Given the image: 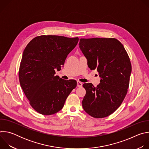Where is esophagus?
Returning a JSON list of instances; mask_svg holds the SVG:
<instances>
[{"label":"esophagus","mask_w":149,"mask_h":149,"mask_svg":"<svg viewBox=\"0 0 149 149\" xmlns=\"http://www.w3.org/2000/svg\"><path fill=\"white\" fill-rule=\"evenodd\" d=\"M82 86V83L79 81H77V87H81Z\"/></svg>","instance_id":"1"}]
</instances>
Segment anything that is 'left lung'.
I'll use <instances>...</instances> for the list:
<instances>
[{"label":"left lung","instance_id":"1","mask_svg":"<svg viewBox=\"0 0 149 149\" xmlns=\"http://www.w3.org/2000/svg\"><path fill=\"white\" fill-rule=\"evenodd\" d=\"M79 47L88 67L96 70L101 78L97 87L91 83L83 84L86 94L82 107L94 118L106 117L120 107L126 95L132 72L130 58L115 38H81Z\"/></svg>","mask_w":149,"mask_h":149}]
</instances>
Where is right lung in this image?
<instances>
[{
  "instance_id": "obj_1",
  "label": "right lung",
  "mask_w": 149,
  "mask_h": 149,
  "mask_svg": "<svg viewBox=\"0 0 149 149\" xmlns=\"http://www.w3.org/2000/svg\"><path fill=\"white\" fill-rule=\"evenodd\" d=\"M79 38L56 35L35 37L25 48L19 78L32 107L46 116L60 111L70 93L77 86L75 80L55 75L63 66L67 55L76 47Z\"/></svg>"
}]
</instances>
